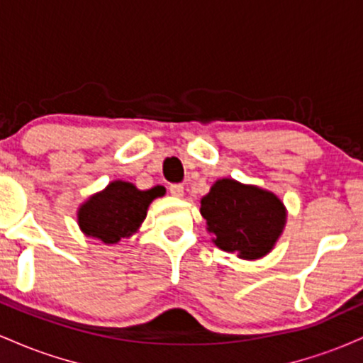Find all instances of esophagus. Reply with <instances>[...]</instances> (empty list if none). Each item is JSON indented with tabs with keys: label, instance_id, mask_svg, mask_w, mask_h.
Instances as JSON below:
<instances>
[{
	"label": "esophagus",
	"instance_id": "obj_1",
	"mask_svg": "<svg viewBox=\"0 0 363 363\" xmlns=\"http://www.w3.org/2000/svg\"><path fill=\"white\" fill-rule=\"evenodd\" d=\"M169 191H170V194L172 196H182V193H184V187H182V184H170L169 186Z\"/></svg>",
	"mask_w": 363,
	"mask_h": 363
}]
</instances>
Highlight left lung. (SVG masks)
I'll return each mask as SVG.
<instances>
[{
  "label": "left lung",
  "mask_w": 363,
  "mask_h": 363,
  "mask_svg": "<svg viewBox=\"0 0 363 363\" xmlns=\"http://www.w3.org/2000/svg\"><path fill=\"white\" fill-rule=\"evenodd\" d=\"M201 215L218 249L244 259L272 251L285 225V206L269 191L234 179L216 181L201 199Z\"/></svg>",
  "instance_id": "left-lung-1"
}]
</instances>
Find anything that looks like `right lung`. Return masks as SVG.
Wrapping results in <instances>:
<instances>
[{
	"instance_id": "obj_1",
	"label": "right lung",
	"mask_w": 363,
	"mask_h": 363,
	"mask_svg": "<svg viewBox=\"0 0 363 363\" xmlns=\"http://www.w3.org/2000/svg\"><path fill=\"white\" fill-rule=\"evenodd\" d=\"M164 191L162 186L140 191L131 182L114 181L80 208L78 223L86 235L97 237L104 244H116L140 227L148 205Z\"/></svg>"
}]
</instances>
